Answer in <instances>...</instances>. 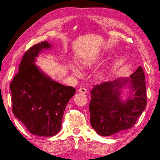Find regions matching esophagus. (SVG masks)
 <instances>
[{
	"instance_id": "1",
	"label": "esophagus",
	"mask_w": 160,
	"mask_h": 160,
	"mask_svg": "<svg viewBox=\"0 0 160 160\" xmlns=\"http://www.w3.org/2000/svg\"><path fill=\"white\" fill-rule=\"evenodd\" d=\"M78 92H81V93L85 94V93H87V90L86 88H84V87H82V88L78 89Z\"/></svg>"
}]
</instances>
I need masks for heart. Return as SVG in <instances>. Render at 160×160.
<instances>
[{"label":"heart","instance_id":"b5f03b06","mask_svg":"<svg viewBox=\"0 0 160 160\" xmlns=\"http://www.w3.org/2000/svg\"><path fill=\"white\" fill-rule=\"evenodd\" d=\"M95 60H84V62H82V65L83 66L85 67V68H91L92 65H95ZM69 69L70 71H71L72 73H73V75L75 76H79L80 75V71L78 69V68L76 66V65H74L73 64H70L69 65ZM104 72L103 71H100L98 73V76L99 78H102L104 76Z\"/></svg>","mask_w":160,"mask_h":160}]
</instances>
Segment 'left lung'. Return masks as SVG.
I'll return each mask as SVG.
<instances>
[{
    "label": "left lung",
    "mask_w": 160,
    "mask_h": 160,
    "mask_svg": "<svg viewBox=\"0 0 160 160\" xmlns=\"http://www.w3.org/2000/svg\"><path fill=\"white\" fill-rule=\"evenodd\" d=\"M128 85L130 96L121 99V89ZM89 102L90 122L101 136H110L132 128L146 107L145 75L139 66L130 78H117L94 86Z\"/></svg>",
    "instance_id": "1"
}]
</instances>
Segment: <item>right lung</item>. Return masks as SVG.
Listing matches in <instances>:
<instances>
[{
    "label": "right lung",
    "instance_id": "right-lung-1",
    "mask_svg": "<svg viewBox=\"0 0 160 160\" xmlns=\"http://www.w3.org/2000/svg\"><path fill=\"white\" fill-rule=\"evenodd\" d=\"M52 47L43 41L30 48L10 84L13 113L30 133L37 136L58 134L65 107L76 93L73 87L52 80L35 64L39 53Z\"/></svg>",
    "mask_w": 160,
    "mask_h": 160
}]
</instances>
